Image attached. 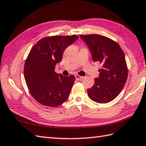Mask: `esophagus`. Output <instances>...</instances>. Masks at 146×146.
<instances>
[{
	"label": "esophagus",
	"mask_w": 146,
	"mask_h": 146,
	"mask_svg": "<svg viewBox=\"0 0 146 146\" xmlns=\"http://www.w3.org/2000/svg\"><path fill=\"white\" fill-rule=\"evenodd\" d=\"M75 78L77 80H81V79L83 78V76H80V75H78V74H76V75H75Z\"/></svg>",
	"instance_id": "obj_1"
}]
</instances>
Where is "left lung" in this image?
<instances>
[{"mask_svg": "<svg viewBox=\"0 0 146 146\" xmlns=\"http://www.w3.org/2000/svg\"><path fill=\"white\" fill-rule=\"evenodd\" d=\"M91 53L94 62H99V77L94 85L88 89L91 100L98 103H107L120 93L127 79V67L125 55L119 44L100 35H81Z\"/></svg>", "mask_w": 146, "mask_h": 146, "instance_id": "8db88e82", "label": "left lung"}]
</instances>
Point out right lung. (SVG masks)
Instances as JSON below:
<instances>
[{
    "label": "right lung",
    "mask_w": 146,
    "mask_h": 146,
    "mask_svg": "<svg viewBox=\"0 0 146 146\" xmlns=\"http://www.w3.org/2000/svg\"><path fill=\"white\" fill-rule=\"evenodd\" d=\"M78 38L75 35L45 37L32 48L23 72L28 89L37 102L56 107L68 99L75 77L56 73L55 69L64 51Z\"/></svg>",
    "instance_id": "add662e5"
}]
</instances>
